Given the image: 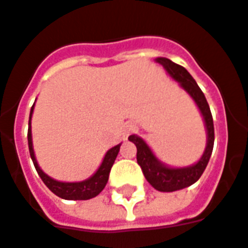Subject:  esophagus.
<instances>
[{"label": "esophagus", "instance_id": "esophagus-1", "mask_svg": "<svg viewBox=\"0 0 248 248\" xmlns=\"http://www.w3.org/2000/svg\"><path fill=\"white\" fill-rule=\"evenodd\" d=\"M134 130H135V127H134L133 124H130L129 127H127V134H130V133H133Z\"/></svg>", "mask_w": 248, "mask_h": 248}]
</instances>
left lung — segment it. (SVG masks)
Masks as SVG:
<instances>
[{
    "mask_svg": "<svg viewBox=\"0 0 248 248\" xmlns=\"http://www.w3.org/2000/svg\"><path fill=\"white\" fill-rule=\"evenodd\" d=\"M156 62L166 68L167 72L176 81L180 82L181 87L189 93L190 97L199 106L208 131V143L202 157L194 166L185 167V168H168L157 160L156 156L152 154L150 147L142 138L137 135L129 137L130 142H133L137 146V161L142 168L143 175L147 179L148 183L160 192H175L194 184L203 173V170L208 166L209 159L212 156L213 146H214V124H213L212 111L209 108L208 101L197 85V82L190 76V73L184 67L170 62V59L157 58Z\"/></svg>",
    "mask_w": 248,
    "mask_h": 248,
    "instance_id": "obj_1",
    "label": "left lung"
}]
</instances>
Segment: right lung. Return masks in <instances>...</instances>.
<instances>
[{"instance_id":"add662e5","label":"right lung","mask_w":248,"mask_h":248,"mask_svg":"<svg viewBox=\"0 0 248 248\" xmlns=\"http://www.w3.org/2000/svg\"><path fill=\"white\" fill-rule=\"evenodd\" d=\"M34 110V105L31 108L30 111V119H29V131H27V140H29V150H30V156L32 159V163L35 166V170L40 179L43 180L47 188H48L52 193H55L59 197L64 200H89L96 197L97 194L101 193V190L105 188L106 183L109 180V173L111 167L114 164V160L119 152L121 144L115 146V147L110 148L109 151L106 152L104 161L97 170L94 175L89 177L88 180L80 181V183H62V181H56L51 179L40 170L38 163H36L35 155H34V148H32V139H31V114Z\"/></svg>"}]
</instances>
